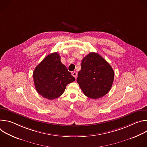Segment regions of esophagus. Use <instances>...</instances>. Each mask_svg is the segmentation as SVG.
Here are the masks:
<instances>
[{"instance_id": "obj_1", "label": "esophagus", "mask_w": 147, "mask_h": 147, "mask_svg": "<svg viewBox=\"0 0 147 147\" xmlns=\"http://www.w3.org/2000/svg\"><path fill=\"white\" fill-rule=\"evenodd\" d=\"M72 76H73V77H74V78H77V73L76 72H73V73H72Z\"/></svg>"}]
</instances>
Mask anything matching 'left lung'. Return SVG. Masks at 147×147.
I'll return each mask as SVG.
<instances>
[{"label": "left lung", "instance_id": "1", "mask_svg": "<svg viewBox=\"0 0 147 147\" xmlns=\"http://www.w3.org/2000/svg\"><path fill=\"white\" fill-rule=\"evenodd\" d=\"M111 65L97 53L91 52L83 58L77 82L86 96L98 99L109 92L114 80Z\"/></svg>", "mask_w": 147, "mask_h": 147}]
</instances>
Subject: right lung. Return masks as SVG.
Masks as SVG:
<instances>
[{
  "instance_id": "right-lung-1",
  "label": "right lung",
  "mask_w": 147,
  "mask_h": 147,
  "mask_svg": "<svg viewBox=\"0 0 147 147\" xmlns=\"http://www.w3.org/2000/svg\"><path fill=\"white\" fill-rule=\"evenodd\" d=\"M33 78L38 93L49 100L61 96L66 86L76 80L61 63L57 52L43 59L34 70Z\"/></svg>"
}]
</instances>
